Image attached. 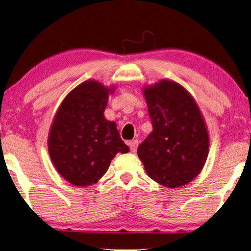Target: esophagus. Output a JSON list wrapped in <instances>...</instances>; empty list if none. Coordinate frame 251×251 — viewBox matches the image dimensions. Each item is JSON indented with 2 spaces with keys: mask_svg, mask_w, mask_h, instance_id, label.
<instances>
[{
  "mask_svg": "<svg viewBox=\"0 0 251 251\" xmlns=\"http://www.w3.org/2000/svg\"><path fill=\"white\" fill-rule=\"evenodd\" d=\"M138 145H139V141L138 140H133V141L130 142V150H131L132 153H135L136 152Z\"/></svg>",
  "mask_w": 251,
  "mask_h": 251,
  "instance_id": "34e87169",
  "label": "esophagus"
}]
</instances>
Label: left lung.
Instances as JSON below:
<instances>
[{
	"label": "left lung",
	"mask_w": 251,
	"mask_h": 251,
	"mask_svg": "<svg viewBox=\"0 0 251 251\" xmlns=\"http://www.w3.org/2000/svg\"><path fill=\"white\" fill-rule=\"evenodd\" d=\"M153 131L138 155L149 176L167 188L192 181L206 162L210 139L197 102L186 88L170 79L145 86Z\"/></svg>",
	"instance_id": "1"
}]
</instances>
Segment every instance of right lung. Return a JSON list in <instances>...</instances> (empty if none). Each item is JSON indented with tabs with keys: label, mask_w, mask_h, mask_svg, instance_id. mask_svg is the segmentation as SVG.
<instances>
[{
	"label": "right lung",
	"mask_w": 251,
	"mask_h": 251,
	"mask_svg": "<svg viewBox=\"0 0 251 251\" xmlns=\"http://www.w3.org/2000/svg\"><path fill=\"white\" fill-rule=\"evenodd\" d=\"M113 87L94 79L79 84L61 102L52 121L48 151L58 173L76 187L98 182L117 153H127L116 122L105 118Z\"/></svg>",
	"instance_id": "right-lung-1"
}]
</instances>
